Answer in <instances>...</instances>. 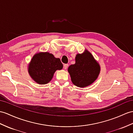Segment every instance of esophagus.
Listing matches in <instances>:
<instances>
[{"label": "esophagus", "mask_w": 133, "mask_h": 133, "mask_svg": "<svg viewBox=\"0 0 133 133\" xmlns=\"http://www.w3.org/2000/svg\"><path fill=\"white\" fill-rule=\"evenodd\" d=\"M68 66H69V65L68 64H64V66H63L64 69H66L68 68Z\"/></svg>", "instance_id": "1"}]
</instances>
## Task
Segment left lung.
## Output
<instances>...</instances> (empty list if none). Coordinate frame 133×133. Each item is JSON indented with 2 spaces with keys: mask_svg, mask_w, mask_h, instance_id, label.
<instances>
[{
  "mask_svg": "<svg viewBox=\"0 0 133 133\" xmlns=\"http://www.w3.org/2000/svg\"><path fill=\"white\" fill-rule=\"evenodd\" d=\"M100 66L88 51L77 54L76 63L68 68L71 80L74 85L84 87L95 81L100 72Z\"/></svg>",
  "mask_w": 133,
  "mask_h": 133,
  "instance_id": "8db88e82",
  "label": "left lung"
}]
</instances>
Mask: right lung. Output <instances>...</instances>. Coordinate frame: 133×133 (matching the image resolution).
Segmentation results:
<instances>
[{
	"instance_id": "add662e5",
	"label": "right lung",
	"mask_w": 133,
	"mask_h": 133,
	"mask_svg": "<svg viewBox=\"0 0 133 133\" xmlns=\"http://www.w3.org/2000/svg\"><path fill=\"white\" fill-rule=\"evenodd\" d=\"M63 65L59 58L48 52L35 54L29 66V73L35 82L46 84L52 79L56 70L62 69Z\"/></svg>"
}]
</instances>
